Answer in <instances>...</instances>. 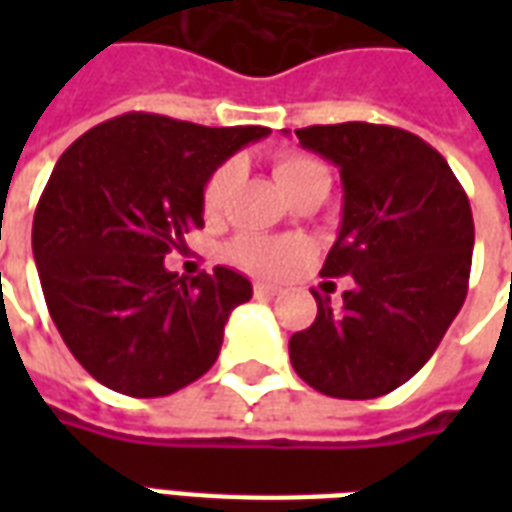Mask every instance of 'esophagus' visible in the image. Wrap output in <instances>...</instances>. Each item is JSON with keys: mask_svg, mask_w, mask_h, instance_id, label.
Wrapping results in <instances>:
<instances>
[{"mask_svg": "<svg viewBox=\"0 0 512 512\" xmlns=\"http://www.w3.org/2000/svg\"><path fill=\"white\" fill-rule=\"evenodd\" d=\"M277 293H279L277 285H268V282H255L257 299H271V296H277Z\"/></svg>", "mask_w": 512, "mask_h": 512, "instance_id": "esophagus-1", "label": "esophagus"}]
</instances>
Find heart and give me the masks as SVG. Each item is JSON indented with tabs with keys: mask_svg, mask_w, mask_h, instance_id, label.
<instances>
[{
	"mask_svg": "<svg viewBox=\"0 0 512 512\" xmlns=\"http://www.w3.org/2000/svg\"><path fill=\"white\" fill-rule=\"evenodd\" d=\"M235 164L224 161L213 169L211 175L202 183V211L208 216L222 213L224 202L230 197V189L235 183ZM274 178L279 186L293 197L296 191L310 186L312 180L329 178V169L323 167L318 158L304 156V153H282L274 161ZM307 255V244L301 238H266V235H238L233 244L227 246V257L235 266L246 268L252 274H266L277 277L285 274Z\"/></svg>",
	"mask_w": 512,
	"mask_h": 512,
	"instance_id": "obj_1",
	"label": "heart"
}]
</instances>
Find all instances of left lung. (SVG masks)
I'll use <instances>...</instances> for the list:
<instances>
[{
    "label": "left lung",
    "mask_w": 512,
    "mask_h": 512,
    "mask_svg": "<svg viewBox=\"0 0 512 512\" xmlns=\"http://www.w3.org/2000/svg\"><path fill=\"white\" fill-rule=\"evenodd\" d=\"M334 161L343 224L321 277H351L343 304L312 293L318 315L290 337V362L312 389L340 400L392 392L439 348L472 271L469 197L436 147L376 123L296 128Z\"/></svg>",
    "instance_id": "left-lung-1"
}]
</instances>
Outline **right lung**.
Returning a JSON list of instances; mask_svg holds the SVG:
<instances>
[{"mask_svg": "<svg viewBox=\"0 0 512 512\" xmlns=\"http://www.w3.org/2000/svg\"><path fill=\"white\" fill-rule=\"evenodd\" d=\"M268 134L128 112L62 153L35 208L32 252L51 321L95 381L164 397L211 370L252 285L224 266L178 277L164 255L202 227L205 178Z\"/></svg>", "mask_w": 512, "mask_h": 512, "instance_id": "add662e5", "label": "right lung"}]
</instances>
